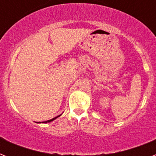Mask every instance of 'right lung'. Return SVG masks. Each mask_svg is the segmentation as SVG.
<instances>
[{"label":"right lung","instance_id":"add662e5","mask_svg":"<svg viewBox=\"0 0 156 156\" xmlns=\"http://www.w3.org/2000/svg\"><path fill=\"white\" fill-rule=\"evenodd\" d=\"M61 116V115H59V116H56V117H55V118H52V119H51V120H48V121H44L43 123H48V122H51V121H54L55 119H56V118H57V117H58V116Z\"/></svg>","mask_w":156,"mask_h":156}]
</instances>
